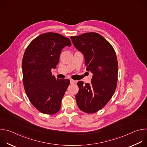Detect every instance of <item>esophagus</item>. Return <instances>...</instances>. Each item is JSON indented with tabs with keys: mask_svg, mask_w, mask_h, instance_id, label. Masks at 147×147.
<instances>
[{
	"mask_svg": "<svg viewBox=\"0 0 147 147\" xmlns=\"http://www.w3.org/2000/svg\"><path fill=\"white\" fill-rule=\"evenodd\" d=\"M70 84H74L76 83V81H74V80H72V79H71V80H70Z\"/></svg>",
	"mask_w": 147,
	"mask_h": 147,
	"instance_id": "1",
	"label": "esophagus"
}]
</instances>
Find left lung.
Listing matches in <instances>:
<instances>
[{
    "mask_svg": "<svg viewBox=\"0 0 147 147\" xmlns=\"http://www.w3.org/2000/svg\"><path fill=\"white\" fill-rule=\"evenodd\" d=\"M74 46L85 59L87 70L92 74L91 83L78 81L76 100L79 109L94 113L112 97L117 82L118 63L115 51L108 40L96 32L70 37Z\"/></svg>",
    "mask_w": 147,
    "mask_h": 147,
    "instance_id": "8db88e82",
    "label": "left lung"
}]
</instances>
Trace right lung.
<instances>
[{
    "label": "right lung",
    "instance_id": "1",
    "mask_svg": "<svg viewBox=\"0 0 147 147\" xmlns=\"http://www.w3.org/2000/svg\"><path fill=\"white\" fill-rule=\"evenodd\" d=\"M71 45L69 38L47 32L32 40L25 51L22 61L24 90L32 105L41 113L53 115L60 109L70 80L56 79L51 70L56 68L62 49Z\"/></svg>",
    "mask_w": 147,
    "mask_h": 147
}]
</instances>
